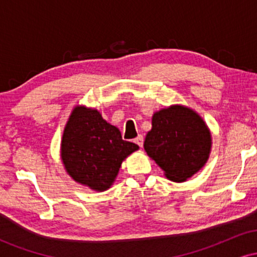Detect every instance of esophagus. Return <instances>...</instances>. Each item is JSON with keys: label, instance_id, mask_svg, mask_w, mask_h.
I'll return each instance as SVG.
<instances>
[{"label": "esophagus", "instance_id": "obj_1", "mask_svg": "<svg viewBox=\"0 0 257 257\" xmlns=\"http://www.w3.org/2000/svg\"><path fill=\"white\" fill-rule=\"evenodd\" d=\"M134 143L137 144L138 146L143 147V145H144V137H143V135H139L138 138H135L134 139Z\"/></svg>", "mask_w": 257, "mask_h": 257}]
</instances>
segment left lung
<instances>
[{
    "instance_id": "8db88e82",
    "label": "left lung",
    "mask_w": 257,
    "mask_h": 257,
    "mask_svg": "<svg viewBox=\"0 0 257 257\" xmlns=\"http://www.w3.org/2000/svg\"><path fill=\"white\" fill-rule=\"evenodd\" d=\"M144 147L169 180L182 182L208 161L211 137L196 112L185 106H170L156 112Z\"/></svg>"
}]
</instances>
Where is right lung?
Listing matches in <instances>:
<instances>
[{
  "instance_id": "obj_1",
  "label": "right lung",
  "mask_w": 257,
  "mask_h": 257,
  "mask_svg": "<svg viewBox=\"0 0 257 257\" xmlns=\"http://www.w3.org/2000/svg\"><path fill=\"white\" fill-rule=\"evenodd\" d=\"M138 149L134 143L123 140L118 128L98 111L78 106L65 126L61 159L75 181L105 191L116 179L123 159Z\"/></svg>"
}]
</instances>
